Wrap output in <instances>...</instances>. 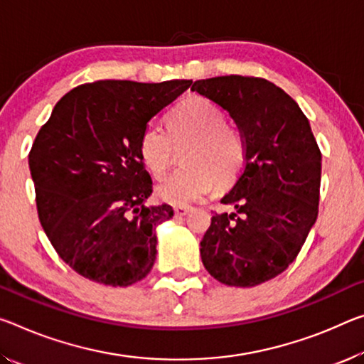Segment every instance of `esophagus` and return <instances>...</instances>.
<instances>
[{"mask_svg":"<svg viewBox=\"0 0 364 364\" xmlns=\"http://www.w3.org/2000/svg\"><path fill=\"white\" fill-rule=\"evenodd\" d=\"M189 210H191V207H189V205H176L175 207V215L176 217H184Z\"/></svg>","mask_w":364,"mask_h":364,"instance_id":"34e87169","label":"esophagus"}]
</instances>
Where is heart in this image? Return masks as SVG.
Returning <instances> with one entry per match:
<instances>
[{"label": "heart", "mask_w": 364, "mask_h": 364, "mask_svg": "<svg viewBox=\"0 0 364 364\" xmlns=\"http://www.w3.org/2000/svg\"><path fill=\"white\" fill-rule=\"evenodd\" d=\"M164 132L154 126L142 131L137 144L141 161L154 178L165 176L173 160V147L189 146L183 157L186 168L159 184L164 203L186 205L225 189L238 180L246 164V142L235 126L227 123L223 109L204 97H189L166 114Z\"/></svg>", "instance_id": "heart-1"}]
</instances>
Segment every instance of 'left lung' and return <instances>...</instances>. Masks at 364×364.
Here are the masks:
<instances>
[{
    "label": "left lung",
    "mask_w": 364,
    "mask_h": 364,
    "mask_svg": "<svg viewBox=\"0 0 364 364\" xmlns=\"http://www.w3.org/2000/svg\"><path fill=\"white\" fill-rule=\"evenodd\" d=\"M193 92L227 109L246 142L245 168L222 198L200 241L213 279L256 287L290 265L317 218L321 151L309 121L287 92L261 77L196 80Z\"/></svg>",
    "instance_id": "obj_1"
}]
</instances>
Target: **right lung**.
<instances>
[{
  "label": "right lung",
  "mask_w": 364,
  "mask_h": 364,
  "mask_svg": "<svg viewBox=\"0 0 364 364\" xmlns=\"http://www.w3.org/2000/svg\"><path fill=\"white\" fill-rule=\"evenodd\" d=\"M193 80H97L73 89L38 131L28 166L40 223L63 261L112 287L142 280L170 205H146L152 180L137 144L155 114Z\"/></svg>",
  "instance_id": "obj_1"
}]
</instances>
